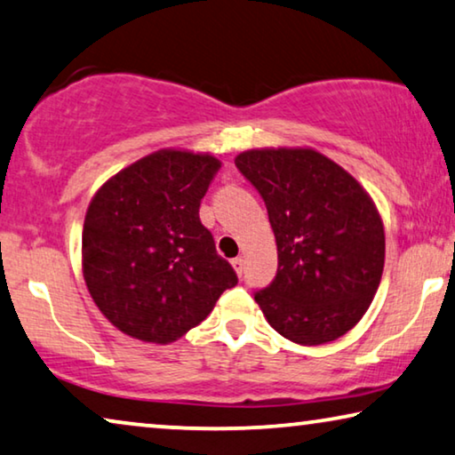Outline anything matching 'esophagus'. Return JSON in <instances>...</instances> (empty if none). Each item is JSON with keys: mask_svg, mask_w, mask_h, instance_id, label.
<instances>
[{"mask_svg": "<svg viewBox=\"0 0 455 455\" xmlns=\"http://www.w3.org/2000/svg\"><path fill=\"white\" fill-rule=\"evenodd\" d=\"M230 266L235 267V271L239 275H243V271H245V261H243V257H235V259H230Z\"/></svg>", "mask_w": 455, "mask_h": 455, "instance_id": "esophagus-1", "label": "esophagus"}]
</instances>
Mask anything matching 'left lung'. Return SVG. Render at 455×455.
I'll return each instance as SVG.
<instances>
[{"label": "left lung", "mask_w": 455, "mask_h": 455, "mask_svg": "<svg viewBox=\"0 0 455 455\" xmlns=\"http://www.w3.org/2000/svg\"><path fill=\"white\" fill-rule=\"evenodd\" d=\"M235 165L266 202L277 271L253 296L267 323L300 345L347 333L384 269V227L351 175L313 148L247 151Z\"/></svg>", "instance_id": "obj_1"}]
</instances>
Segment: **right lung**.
<instances>
[{
  "label": "right lung",
  "instance_id": "obj_1",
  "mask_svg": "<svg viewBox=\"0 0 455 455\" xmlns=\"http://www.w3.org/2000/svg\"><path fill=\"white\" fill-rule=\"evenodd\" d=\"M219 169L212 155L159 151L93 196L84 222V277L122 333L175 341L239 282L200 222L202 198Z\"/></svg>",
  "mask_w": 455,
  "mask_h": 455
}]
</instances>
